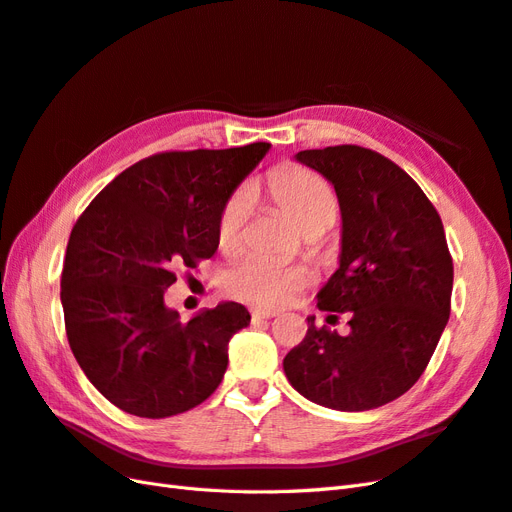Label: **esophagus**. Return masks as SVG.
<instances>
[{
    "label": "esophagus",
    "mask_w": 512,
    "mask_h": 512,
    "mask_svg": "<svg viewBox=\"0 0 512 512\" xmlns=\"http://www.w3.org/2000/svg\"><path fill=\"white\" fill-rule=\"evenodd\" d=\"M251 317H253V321H261V319H272V317H276V313H274V311H268V309H253V311H251Z\"/></svg>",
    "instance_id": "obj_1"
}]
</instances>
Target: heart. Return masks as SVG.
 Returning <instances> with one entry per match:
<instances>
[{
  "instance_id": "obj_1",
  "label": "heart",
  "mask_w": 512,
  "mask_h": 512,
  "mask_svg": "<svg viewBox=\"0 0 512 512\" xmlns=\"http://www.w3.org/2000/svg\"><path fill=\"white\" fill-rule=\"evenodd\" d=\"M266 188L272 201L279 206L304 236H317L326 231L339 216V197L332 184L319 173L285 165L274 169ZM246 191H236L216 216V246L223 253L233 255L244 246L246 236ZM311 272L304 266H285L276 261L248 255L238 259L223 274V289L229 296L251 302L266 309H276L294 300L302 289L311 285Z\"/></svg>"
}]
</instances>
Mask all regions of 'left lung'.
Returning <instances> with one entry per match:
<instances>
[{
  "instance_id": "obj_1",
  "label": "left lung",
  "mask_w": 512,
  "mask_h": 512,
  "mask_svg": "<svg viewBox=\"0 0 512 512\" xmlns=\"http://www.w3.org/2000/svg\"><path fill=\"white\" fill-rule=\"evenodd\" d=\"M296 158L330 180L339 197L341 264L317 306L347 313L349 334L317 328L311 317L306 337L283 360L285 375L317 405L375 410L418 382L446 328L455 270L442 218L410 175L379 152L334 145Z\"/></svg>"
}]
</instances>
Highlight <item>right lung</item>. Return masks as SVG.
<instances>
[{
	"label": "right lung",
	"mask_w": 512,
	"mask_h": 512,
	"mask_svg": "<svg viewBox=\"0 0 512 512\" xmlns=\"http://www.w3.org/2000/svg\"><path fill=\"white\" fill-rule=\"evenodd\" d=\"M270 143L160 152L122 171L77 218L62 270L66 337L87 379L120 410L167 418L221 384L251 315L238 302L180 321L175 268L216 253V216Z\"/></svg>",
	"instance_id": "obj_1"
}]
</instances>
